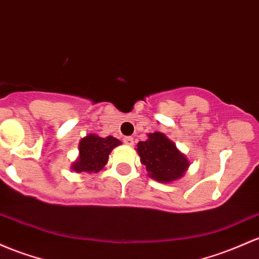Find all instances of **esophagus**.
Masks as SVG:
<instances>
[{
  "instance_id": "34e87169",
  "label": "esophagus",
  "mask_w": 259,
  "mask_h": 259,
  "mask_svg": "<svg viewBox=\"0 0 259 259\" xmlns=\"http://www.w3.org/2000/svg\"><path fill=\"white\" fill-rule=\"evenodd\" d=\"M124 143L127 145V146H133L134 145V138H132V136H126V138H124Z\"/></svg>"
}]
</instances>
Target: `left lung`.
<instances>
[{
  "instance_id": "1",
  "label": "left lung",
  "mask_w": 259,
  "mask_h": 259,
  "mask_svg": "<svg viewBox=\"0 0 259 259\" xmlns=\"http://www.w3.org/2000/svg\"><path fill=\"white\" fill-rule=\"evenodd\" d=\"M136 146L147 176L160 183L181 180L190 164L187 156L163 133H150L147 140L140 141Z\"/></svg>"
}]
</instances>
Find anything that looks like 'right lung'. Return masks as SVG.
I'll use <instances>...</instances> for the list:
<instances>
[{
	"label": "right lung",
	"mask_w": 259,
	"mask_h": 259,
	"mask_svg": "<svg viewBox=\"0 0 259 259\" xmlns=\"http://www.w3.org/2000/svg\"><path fill=\"white\" fill-rule=\"evenodd\" d=\"M121 144L114 136L101 138L90 134L79 140L78 157L71 164V169L77 173H97L107 164L109 153Z\"/></svg>",
	"instance_id": "add662e5"
}]
</instances>
